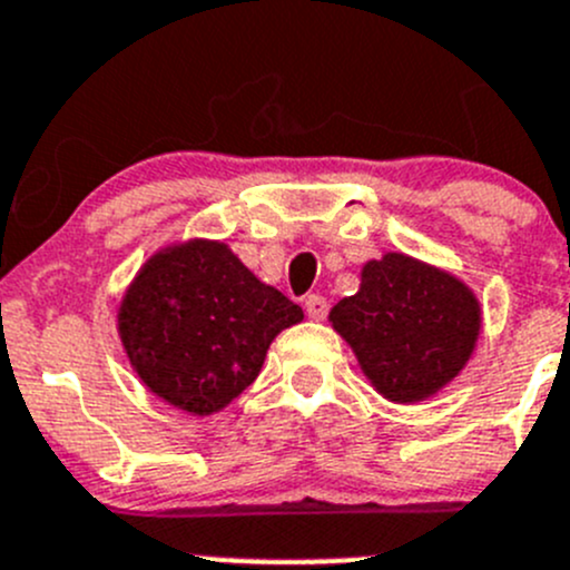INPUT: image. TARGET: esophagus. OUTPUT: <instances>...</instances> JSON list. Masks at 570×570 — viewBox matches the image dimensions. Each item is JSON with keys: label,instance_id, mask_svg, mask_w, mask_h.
<instances>
[{"label": "esophagus", "instance_id": "obj_1", "mask_svg": "<svg viewBox=\"0 0 570 570\" xmlns=\"http://www.w3.org/2000/svg\"><path fill=\"white\" fill-rule=\"evenodd\" d=\"M306 314L312 320H323L328 314V301L323 295H308L306 297Z\"/></svg>", "mask_w": 570, "mask_h": 570}]
</instances>
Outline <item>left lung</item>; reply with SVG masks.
<instances>
[{
	"label": "left lung",
	"mask_w": 570,
	"mask_h": 570,
	"mask_svg": "<svg viewBox=\"0 0 570 570\" xmlns=\"http://www.w3.org/2000/svg\"><path fill=\"white\" fill-rule=\"evenodd\" d=\"M370 384L395 403L423 401L460 375L476 347L482 308L454 275L386 253L362 269L356 295L328 314Z\"/></svg>",
	"instance_id": "8db88e82"
}]
</instances>
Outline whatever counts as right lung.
Returning a JSON list of instances; mask_svg holds the SVG:
<instances>
[{
    "label": "right lung",
    "instance_id": "1",
    "mask_svg": "<svg viewBox=\"0 0 570 570\" xmlns=\"http://www.w3.org/2000/svg\"><path fill=\"white\" fill-rule=\"evenodd\" d=\"M303 308L262 284L223 242L156 253L119 306V336L138 379L191 414H214L256 381L267 347Z\"/></svg>",
    "mask_w": 570,
    "mask_h": 570
}]
</instances>
